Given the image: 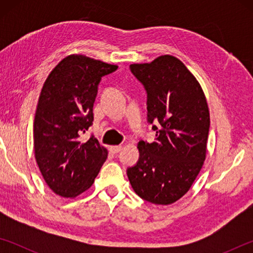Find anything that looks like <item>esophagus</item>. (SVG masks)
Returning a JSON list of instances; mask_svg holds the SVG:
<instances>
[{
  "instance_id": "34e87169",
  "label": "esophagus",
  "mask_w": 253,
  "mask_h": 253,
  "mask_svg": "<svg viewBox=\"0 0 253 253\" xmlns=\"http://www.w3.org/2000/svg\"><path fill=\"white\" fill-rule=\"evenodd\" d=\"M122 149H123L122 146H110L109 151H110V153H113V154H117V153L121 152Z\"/></svg>"
}]
</instances>
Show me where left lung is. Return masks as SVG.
I'll return each instance as SVG.
<instances>
[{"instance_id":"left-lung-1","label":"left lung","mask_w":253,"mask_h":253,"mask_svg":"<svg viewBox=\"0 0 253 253\" xmlns=\"http://www.w3.org/2000/svg\"><path fill=\"white\" fill-rule=\"evenodd\" d=\"M129 68L147 92V122L156 134L153 143H138L139 160L127 176L143 200L172 204L190 190L205 161L208 102L199 81L173 55Z\"/></svg>"}]
</instances>
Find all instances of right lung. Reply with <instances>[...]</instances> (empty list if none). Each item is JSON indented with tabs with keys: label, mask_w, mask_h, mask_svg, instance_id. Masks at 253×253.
Listing matches in <instances>:
<instances>
[{
	"label": "right lung",
	"mask_w": 253,
	"mask_h": 253,
	"mask_svg": "<svg viewBox=\"0 0 253 253\" xmlns=\"http://www.w3.org/2000/svg\"><path fill=\"white\" fill-rule=\"evenodd\" d=\"M83 54H71L50 72L33 124L36 160L45 183L62 198H76L92 185L108 152L91 136L93 102L104 76L117 70Z\"/></svg>",
	"instance_id": "add662e5"
}]
</instances>
